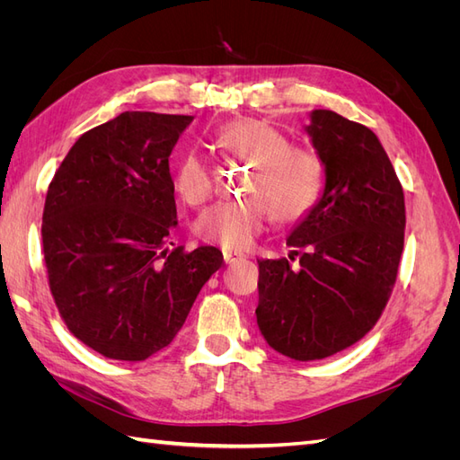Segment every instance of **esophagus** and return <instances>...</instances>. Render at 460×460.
Returning a JSON list of instances; mask_svg holds the SVG:
<instances>
[{"mask_svg": "<svg viewBox=\"0 0 460 460\" xmlns=\"http://www.w3.org/2000/svg\"><path fill=\"white\" fill-rule=\"evenodd\" d=\"M245 255L243 253H240V252H225V262L228 264V262H235V261H240V259H243Z\"/></svg>", "mask_w": 460, "mask_h": 460, "instance_id": "obj_1", "label": "esophagus"}]
</instances>
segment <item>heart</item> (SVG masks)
Segmentation results:
<instances>
[{"label": "heart", "instance_id": "obj_1", "mask_svg": "<svg viewBox=\"0 0 460 460\" xmlns=\"http://www.w3.org/2000/svg\"><path fill=\"white\" fill-rule=\"evenodd\" d=\"M215 144L238 159L253 163L249 198L220 201L198 218L205 242L232 249L249 247L276 215L280 222L307 217L324 190V166L314 151L289 146V137L274 124L255 117L234 119L222 127ZM174 191L186 205H201L211 196V176L205 163L188 153L174 171Z\"/></svg>", "mask_w": 460, "mask_h": 460}]
</instances>
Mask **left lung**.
I'll list each match as a JSON object with an SVG mask.
<instances>
[{"label":"left lung","mask_w":460,"mask_h":460,"mask_svg":"<svg viewBox=\"0 0 460 460\" xmlns=\"http://www.w3.org/2000/svg\"><path fill=\"white\" fill-rule=\"evenodd\" d=\"M309 117L305 132L326 182L288 235L289 247H305L299 270L288 259L257 261L259 330L294 360L326 358L372 330L405 242V196L378 136L328 109Z\"/></svg>","instance_id":"1"}]
</instances>
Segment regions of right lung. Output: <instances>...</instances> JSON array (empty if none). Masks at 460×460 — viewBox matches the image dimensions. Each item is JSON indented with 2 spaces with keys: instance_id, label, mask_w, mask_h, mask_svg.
Returning <instances> with one entry per match:
<instances>
[{
  "instance_id": "obj_1",
  "label": "right lung",
  "mask_w": 460,
  "mask_h": 460,
  "mask_svg": "<svg viewBox=\"0 0 460 460\" xmlns=\"http://www.w3.org/2000/svg\"><path fill=\"white\" fill-rule=\"evenodd\" d=\"M193 117L127 111L82 134L55 172L41 242L66 328L115 360H146L184 326L217 247L171 252L169 157Z\"/></svg>"
}]
</instances>
